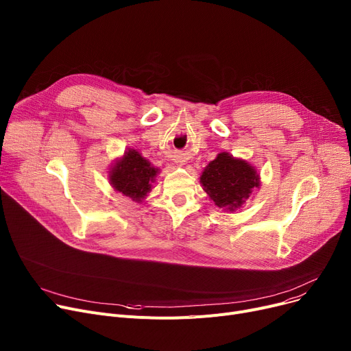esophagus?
<instances>
[{
	"label": "esophagus",
	"mask_w": 351,
	"mask_h": 351,
	"mask_svg": "<svg viewBox=\"0 0 351 351\" xmlns=\"http://www.w3.org/2000/svg\"><path fill=\"white\" fill-rule=\"evenodd\" d=\"M179 165H183V160H176Z\"/></svg>",
	"instance_id": "obj_1"
}]
</instances>
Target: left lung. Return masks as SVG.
<instances>
[{
  "label": "left lung",
  "mask_w": 351,
  "mask_h": 351,
  "mask_svg": "<svg viewBox=\"0 0 351 351\" xmlns=\"http://www.w3.org/2000/svg\"><path fill=\"white\" fill-rule=\"evenodd\" d=\"M200 185L219 209L234 212L261 186V175L247 160L220 152L202 172Z\"/></svg>",
  "instance_id": "obj_1"
}]
</instances>
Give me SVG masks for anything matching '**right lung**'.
I'll use <instances>...</instances> for the list:
<instances>
[{
  "instance_id": "add662e5",
  "label": "right lung",
  "mask_w": 351,
  "mask_h": 351,
  "mask_svg": "<svg viewBox=\"0 0 351 351\" xmlns=\"http://www.w3.org/2000/svg\"><path fill=\"white\" fill-rule=\"evenodd\" d=\"M159 171L139 151L128 147L123 155L110 165L108 178L115 192L141 204L152 191Z\"/></svg>"
}]
</instances>
